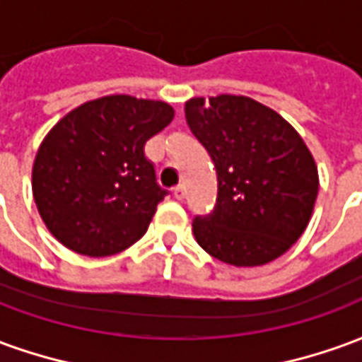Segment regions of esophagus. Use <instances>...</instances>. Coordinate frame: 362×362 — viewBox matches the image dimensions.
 Wrapping results in <instances>:
<instances>
[{
  "label": "esophagus",
  "instance_id": "34e87169",
  "mask_svg": "<svg viewBox=\"0 0 362 362\" xmlns=\"http://www.w3.org/2000/svg\"><path fill=\"white\" fill-rule=\"evenodd\" d=\"M174 197H176V199H184V197H186V186H176V188H174Z\"/></svg>",
  "mask_w": 362,
  "mask_h": 362
}]
</instances>
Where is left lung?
<instances>
[{"instance_id":"8db88e82","label":"left lung","mask_w":362,"mask_h":362,"mask_svg":"<svg viewBox=\"0 0 362 362\" xmlns=\"http://www.w3.org/2000/svg\"><path fill=\"white\" fill-rule=\"evenodd\" d=\"M186 122L217 170V205L196 217L209 256L266 266L300 238L318 197V166L295 127L250 96L189 98Z\"/></svg>"}]
</instances>
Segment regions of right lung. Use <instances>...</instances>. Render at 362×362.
<instances>
[{
  "label": "right lung",
  "instance_id": "right-lung-1",
  "mask_svg": "<svg viewBox=\"0 0 362 362\" xmlns=\"http://www.w3.org/2000/svg\"><path fill=\"white\" fill-rule=\"evenodd\" d=\"M173 118L163 100L110 95L67 112L46 134L33 165V196L66 248L104 258L147 233L166 192L143 149Z\"/></svg>",
  "mask_w": 362,
  "mask_h": 362
}]
</instances>
